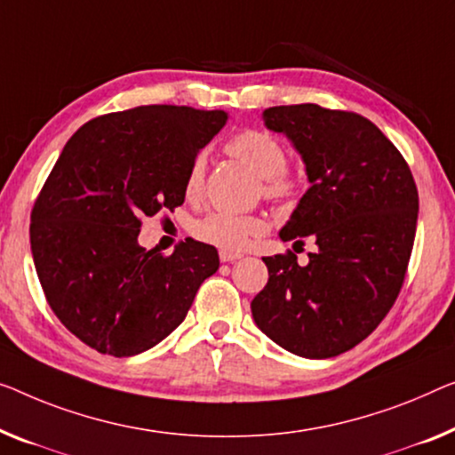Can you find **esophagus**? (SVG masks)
Here are the masks:
<instances>
[{"label":"esophagus","mask_w":455,"mask_h":455,"mask_svg":"<svg viewBox=\"0 0 455 455\" xmlns=\"http://www.w3.org/2000/svg\"><path fill=\"white\" fill-rule=\"evenodd\" d=\"M220 261L222 263H233V261H236V259H241V253H230V251H220Z\"/></svg>","instance_id":"1"}]
</instances>
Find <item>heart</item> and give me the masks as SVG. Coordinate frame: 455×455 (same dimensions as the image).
Listing matches in <instances>:
<instances>
[{"label":"heart","instance_id":"b5f03b06","mask_svg":"<svg viewBox=\"0 0 455 455\" xmlns=\"http://www.w3.org/2000/svg\"><path fill=\"white\" fill-rule=\"evenodd\" d=\"M227 151L245 163L249 169L261 178L263 198L269 202H290L294 200L302 189L300 173L286 165L288 151L283 142L266 131L245 128L236 132L227 142ZM206 178V157L198 155L186 175V196L188 198H200L204 192ZM266 225L255 214H233L225 210H212L198 219L192 225V235L202 243L214 245L222 251H241L249 245L253 236H259Z\"/></svg>","mask_w":455,"mask_h":455}]
</instances>
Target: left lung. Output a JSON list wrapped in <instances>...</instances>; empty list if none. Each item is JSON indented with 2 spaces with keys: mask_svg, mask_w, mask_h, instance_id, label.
I'll list each match as a JSON object with an SVG mask.
<instances>
[{
  "mask_svg": "<svg viewBox=\"0 0 455 455\" xmlns=\"http://www.w3.org/2000/svg\"><path fill=\"white\" fill-rule=\"evenodd\" d=\"M267 128L300 151L310 180L282 241L315 243L307 266L292 251L263 257L269 280L251 313L292 354L335 357L362 343L395 307L417 230L409 163L379 128L349 110L274 106Z\"/></svg>",
  "mask_w": 455,
  "mask_h": 455,
  "instance_id": "1",
  "label": "left lung"
}]
</instances>
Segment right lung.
Returning <instances> with one entry per match:
<instances>
[{"label": "right lung", "instance_id": "right-lung-1", "mask_svg": "<svg viewBox=\"0 0 455 455\" xmlns=\"http://www.w3.org/2000/svg\"><path fill=\"white\" fill-rule=\"evenodd\" d=\"M225 122L222 110L139 106L67 140L32 206L30 247L52 313L92 349H151L219 269L206 243L186 239L165 255L137 239L145 216L184 204L188 169Z\"/></svg>", "mask_w": 455, "mask_h": 455}]
</instances>
